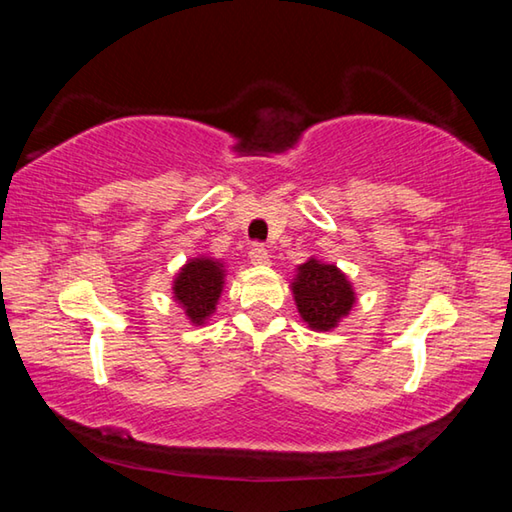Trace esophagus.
<instances>
[{
    "label": "esophagus",
    "mask_w": 512,
    "mask_h": 512,
    "mask_svg": "<svg viewBox=\"0 0 512 512\" xmlns=\"http://www.w3.org/2000/svg\"><path fill=\"white\" fill-rule=\"evenodd\" d=\"M248 259H250V264H255V266H268V264H271V255H268V250L264 246H253V248H250Z\"/></svg>",
    "instance_id": "obj_1"
}]
</instances>
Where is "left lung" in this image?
Returning <instances> with one entry per match:
<instances>
[{"instance_id":"1","label":"left lung","mask_w":512,"mask_h":512,"mask_svg":"<svg viewBox=\"0 0 512 512\" xmlns=\"http://www.w3.org/2000/svg\"><path fill=\"white\" fill-rule=\"evenodd\" d=\"M291 291L300 318L314 332H329L339 327L357 302L348 275L336 264L320 262L316 257H309L296 268Z\"/></svg>"}]
</instances>
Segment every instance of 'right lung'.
<instances>
[{
  "mask_svg": "<svg viewBox=\"0 0 512 512\" xmlns=\"http://www.w3.org/2000/svg\"><path fill=\"white\" fill-rule=\"evenodd\" d=\"M225 284V266L214 257H192L173 277L171 293L173 300L183 307L185 316L192 325H205L210 318Z\"/></svg>",
  "mask_w": 512,
  "mask_h": 512,
  "instance_id": "add662e5",
  "label": "right lung"
}]
</instances>
